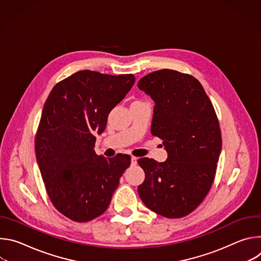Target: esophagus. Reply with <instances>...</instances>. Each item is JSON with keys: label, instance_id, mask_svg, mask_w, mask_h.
<instances>
[{"label": "esophagus", "instance_id": "34e87169", "mask_svg": "<svg viewBox=\"0 0 261 261\" xmlns=\"http://www.w3.org/2000/svg\"><path fill=\"white\" fill-rule=\"evenodd\" d=\"M136 163H137V158L136 157H131V164L136 165Z\"/></svg>", "mask_w": 261, "mask_h": 261}]
</instances>
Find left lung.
Segmentation results:
<instances>
[{
    "label": "left lung",
    "instance_id": "1",
    "mask_svg": "<svg viewBox=\"0 0 261 261\" xmlns=\"http://www.w3.org/2000/svg\"><path fill=\"white\" fill-rule=\"evenodd\" d=\"M155 102L151 131L163 140L164 162L138 159L145 178L138 186L142 202L170 219L193 212L208 193L221 153L222 138L213 104L189 74L162 69L138 82Z\"/></svg>",
    "mask_w": 261,
    "mask_h": 261
}]
</instances>
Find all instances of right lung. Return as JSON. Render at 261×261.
Segmentation results:
<instances>
[{
    "label": "right lung",
    "instance_id": "add662e5",
    "mask_svg": "<svg viewBox=\"0 0 261 261\" xmlns=\"http://www.w3.org/2000/svg\"><path fill=\"white\" fill-rule=\"evenodd\" d=\"M135 83L133 74L114 76L83 70L57 84L42 110L35 138L37 162L55 207L75 222H88L108 207L129 155L98 156L96 134L111 109Z\"/></svg>",
    "mask_w": 261,
    "mask_h": 261
}]
</instances>
